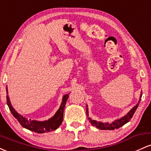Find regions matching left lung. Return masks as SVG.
I'll list each match as a JSON object with an SVG mask.
<instances>
[{"mask_svg":"<svg viewBox=\"0 0 151 151\" xmlns=\"http://www.w3.org/2000/svg\"><path fill=\"white\" fill-rule=\"evenodd\" d=\"M142 96V93H141V96H140V98H141ZM141 99H140V101H141ZM139 101V102H140ZM139 102H138L137 104L133 108H132L131 111L126 114V116H124V117L121 118L120 119H118V120H116L115 121H114V122L112 123H102V122H97L95 120H91L90 118H88L89 119V122L91 123V124L93 126H95V127H96L97 129H101V130H114V129H119V128L121 127V126H123L124 125V124H126V123H128L129 121L131 120V119L132 118V116H133V114H134L135 111H136V110L138 108V104H139ZM86 113L88 114V109L87 107H86Z\"/></svg>","mask_w":151,"mask_h":151,"instance_id":"left-lung-1","label":"left lung"}]
</instances>
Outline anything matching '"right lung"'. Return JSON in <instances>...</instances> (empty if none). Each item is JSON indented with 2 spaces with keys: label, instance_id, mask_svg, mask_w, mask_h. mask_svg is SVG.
I'll return each instance as SVG.
<instances>
[{
  "label": "right lung",
  "instance_id": "right-lung-1",
  "mask_svg": "<svg viewBox=\"0 0 151 151\" xmlns=\"http://www.w3.org/2000/svg\"><path fill=\"white\" fill-rule=\"evenodd\" d=\"M7 94H8V88H6ZM69 97V94H66L63 96L62 99V101L60 106V109L57 111V113L55 114L53 117L50 119L49 120L45 121H31L30 119H26L25 117H23L22 115H20L13 108L11 104H10L9 97L7 95V104L9 107L10 111H11L12 114L13 115L15 119L18 121L20 125L22 127L25 128V129L30 130L31 131H34L35 133H43L46 132H50V131H55L61 125L63 121V113L64 109H65L66 102H67V99Z\"/></svg>",
  "mask_w": 151,
  "mask_h": 151
}]
</instances>
